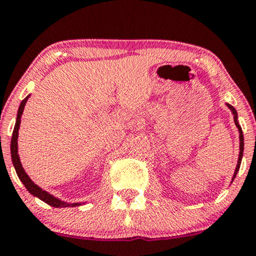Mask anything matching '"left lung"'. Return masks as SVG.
<instances>
[{
    "label": "left lung",
    "instance_id": "8db88e82",
    "mask_svg": "<svg viewBox=\"0 0 256 256\" xmlns=\"http://www.w3.org/2000/svg\"><path fill=\"white\" fill-rule=\"evenodd\" d=\"M226 106L229 107L230 110H232V114H234V122H235V125L237 126V128H238V132H240V155H238V161H237V166H236V169H235V173H234V178H232V181H234V178H236L237 172H238V169H240V166H241L242 156H243V148H244V140H243V134H242L241 126L238 125V122H237V112H236V110L234 108L232 104H226Z\"/></svg>",
    "mask_w": 256,
    "mask_h": 256
}]
</instances>
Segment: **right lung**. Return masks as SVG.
Listing matches in <instances>:
<instances>
[{"mask_svg":"<svg viewBox=\"0 0 256 256\" xmlns=\"http://www.w3.org/2000/svg\"><path fill=\"white\" fill-rule=\"evenodd\" d=\"M28 98H30V95H28V96L24 98L22 101H21L19 110H18L16 122H15V126H14L13 136H12V142H10L12 161H13L14 168H15V170H16L18 176H19L21 182L24 184V187H26L27 190H28L30 194H33L34 196H36V198H39L40 200H42V202H45L46 204L54 206V208H70V206L74 208V206H80V205H81V202H74V204H70V202H62V200L54 198V196L50 194V193L42 190L39 186H36V184L33 182L32 180H30L28 175L26 174V172L24 170L22 166H21L19 154H18V136H19V128H20V122H21V116H22L24 104H26L27 100H28Z\"/></svg>","mask_w":256,"mask_h":256,"instance_id":"1","label":"right lung"}]
</instances>
